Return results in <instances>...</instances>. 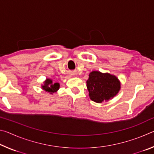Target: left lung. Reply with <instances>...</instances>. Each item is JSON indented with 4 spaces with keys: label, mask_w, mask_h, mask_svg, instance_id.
<instances>
[{
    "label": "left lung",
    "mask_w": 154,
    "mask_h": 154,
    "mask_svg": "<svg viewBox=\"0 0 154 154\" xmlns=\"http://www.w3.org/2000/svg\"><path fill=\"white\" fill-rule=\"evenodd\" d=\"M86 83L90 99L98 103L113 98L120 89V83L116 76L98 71L91 72Z\"/></svg>",
    "instance_id": "8db88e82"
}]
</instances>
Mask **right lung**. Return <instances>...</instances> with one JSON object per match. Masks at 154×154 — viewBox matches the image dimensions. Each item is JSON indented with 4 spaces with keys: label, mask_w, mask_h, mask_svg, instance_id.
Returning a JSON list of instances; mask_svg holds the SVG:
<instances>
[{
    "label": "right lung",
    "mask_w": 154,
    "mask_h": 154,
    "mask_svg": "<svg viewBox=\"0 0 154 154\" xmlns=\"http://www.w3.org/2000/svg\"><path fill=\"white\" fill-rule=\"evenodd\" d=\"M60 84L58 83H53L52 80L50 79H47L45 82L44 83V85H42V88L45 90L46 92H48L50 94L56 92L59 89Z\"/></svg>",
    "instance_id": "add662e5"
}]
</instances>
